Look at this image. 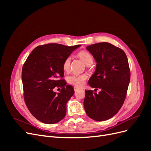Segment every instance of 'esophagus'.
<instances>
[{"label": "esophagus", "instance_id": "34e87169", "mask_svg": "<svg viewBox=\"0 0 151 151\" xmlns=\"http://www.w3.org/2000/svg\"><path fill=\"white\" fill-rule=\"evenodd\" d=\"M79 90V89L78 88H77V87H74V91L76 93L77 92V91H78Z\"/></svg>", "mask_w": 151, "mask_h": 151}]
</instances>
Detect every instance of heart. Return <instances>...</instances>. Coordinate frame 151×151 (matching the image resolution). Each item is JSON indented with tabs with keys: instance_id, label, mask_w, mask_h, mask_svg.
I'll return each mask as SVG.
<instances>
[{
	"instance_id": "b5f03b06",
	"label": "heart",
	"mask_w": 151,
	"mask_h": 151,
	"mask_svg": "<svg viewBox=\"0 0 151 151\" xmlns=\"http://www.w3.org/2000/svg\"><path fill=\"white\" fill-rule=\"evenodd\" d=\"M78 56L84 61L86 65L92 64L93 62V58L90 53L87 51H81L78 53ZM71 62V57L68 56L65 58L63 62V68L64 70H68L70 68ZM88 79V76L85 74H73L67 77L68 83L74 85L76 87H82L83 86L86 80Z\"/></svg>"
}]
</instances>
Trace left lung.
Instances as JSON below:
<instances>
[{
	"label": "left lung",
	"instance_id": "8db88e82",
	"mask_svg": "<svg viewBox=\"0 0 151 151\" xmlns=\"http://www.w3.org/2000/svg\"><path fill=\"white\" fill-rule=\"evenodd\" d=\"M86 49L97 63L89 84L101 91L99 94L86 91L84 107L91 119L105 121L115 115L124 103L130 80L129 62L124 51L111 43H95Z\"/></svg>",
	"mask_w": 151,
	"mask_h": 151
}]
</instances>
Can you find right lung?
<instances>
[{
	"instance_id": "add662e5",
	"label": "right lung",
	"mask_w": 151,
	"mask_h": 151,
	"mask_svg": "<svg viewBox=\"0 0 151 151\" xmlns=\"http://www.w3.org/2000/svg\"><path fill=\"white\" fill-rule=\"evenodd\" d=\"M80 45L68 47L49 43L36 47L27 58L22 69L24 98L29 111L36 119L47 124L62 120L66 104L74 94V88L67 85L63 62ZM55 87L62 89L54 92Z\"/></svg>"
}]
</instances>
